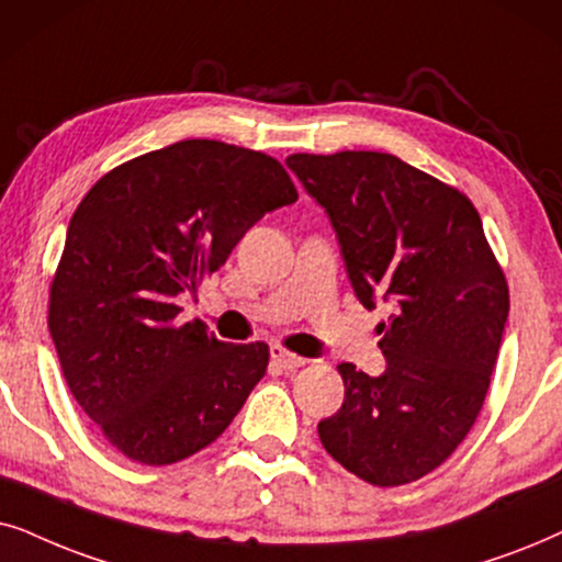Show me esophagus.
<instances>
[{"mask_svg":"<svg viewBox=\"0 0 562 562\" xmlns=\"http://www.w3.org/2000/svg\"><path fill=\"white\" fill-rule=\"evenodd\" d=\"M272 362H274L280 370L293 372V370H297V368H303V364L308 362V359L297 357V355H293V351H288V349H282V347H272Z\"/></svg>","mask_w":562,"mask_h":562,"instance_id":"obj_1","label":"esophagus"}]
</instances>
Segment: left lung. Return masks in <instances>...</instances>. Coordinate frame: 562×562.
<instances>
[{"label":"left lung","mask_w":562,"mask_h":562,"mask_svg":"<svg viewBox=\"0 0 562 562\" xmlns=\"http://www.w3.org/2000/svg\"><path fill=\"white\" fill-rule=\"evenodd\" d=\"M288 167L328 213L383 375L339 364L344 403L318 424L326 452L378 488L437 470L473 429L508 316V285L468 194L393 154H293Z\"/></svg>","instance_id":"obj_1"}]
</instances>
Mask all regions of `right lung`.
I'll list each match as a JSON object with an SVG mask.
<instances>
[{
	"label": "right lung",
	"mask_w": 562,
	"mask_h": 562,
	"mask_svg": "<svg viewBox=\"0 0 562 562\" xmlns=\"http://www.w3.org/2000/svg\"><path fill=\"white\" fill-rule=\"evenodd\" d=\"M297 200L272 156L190 138L108 171L71 215L48 331L66 385L102 437L171 465L226 431L265 378V341L179 324L177 295L221 269L261 215Z\"/></svg>",
	"instance_id": "1"
}]
</instances>
